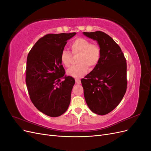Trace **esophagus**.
<instances>
[{
    "mask_svg": "<svg viewBox=\"0 0 151 151\" xmlns=\"http://www.w3.org/2000/svg\"><path fill=\"white\" fill-rule=\"evenodd\" d=\"M75 81H76V83L77 84H81V80L79 79H76Z\"/></svg>",
    "mask_w": 151,
    "mask_h": 151,
    "instance_id": "34e87169",
    "label": "esophagus"
}]
</instances>
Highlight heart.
Returning <instances> with one entry per match:
<instances>
[{
    "label": "heart",
    "mask_w": 151,
    "mask_h": 151,
    "mask_svg": "<svg viewBox=\"0 0 151 151\" xmlns=\"http://www.w3.org/2000/svg\"><path fill=\"white\" fill-rule=\"evenodd\" d=\"M70 47L74 54L79 53L77 62L78 64L70 67L67 70V74L73 77H80L86 74L89 67L94 68L99 63L101 57V50L96 44L91 43L84 38H77L71 43ZM60 61L65 67H69L71 54L67 50H63L60 53Z\"/></svg>",
    "instance_id": "heart-1"
}]
</instances>
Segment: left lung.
Wrapping results in <instances>:
<instances>
[{
  "instance_id": "1",
  "label": "left lung",
  "mask_w": 151,
  "mask_h": 151,
  "mask_svg": "<svg viewBox=\"0 0 151 151\" xmlns=\"http://www.w3.org/2000/svg\"><path fill=\"white\" fill-rule=\"evenodd\" d=\"M97 41L101 57L94 69L81 83L86 102L93 113L104 115L113 111L123 99L127 91V62L120 47L104 32H84Z\"/></svg>"
}]
</instances>
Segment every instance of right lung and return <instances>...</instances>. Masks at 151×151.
I'll return each mask as SVG.
<instances>
[{
    "label": "right lung",
    "instance_id": "obj_1",
    "mask_svg": "<svg viewBox=\"0 0 151 151\" xmlns=\"http://www.w3.org/2000/svg\"><path fill=\"white\" fill-rule=\"evenodd\" d=\"M76 34L45 35L35 44L27 57L26 83L31 101L40 111L49 116L62 115L70 104L75 80L64 76L60 56L67 40Z\"/></svg>",
    "mask_w": 151,
    "mask_h": 151
}]
</instances>
